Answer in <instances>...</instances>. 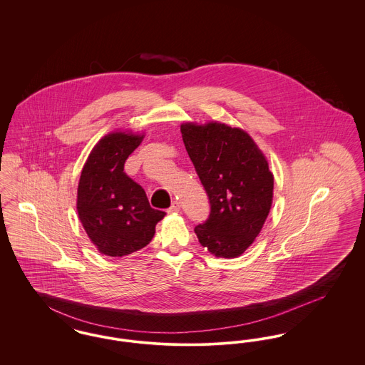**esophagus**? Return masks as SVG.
Returning <instances> with one entry per match:
<instances>
[{"mask_svg": "<svg viewBox=\"0 0 365 365\" xmlns=\"http://www.w3.org/2000/svg\"><path fill=\"white\" fill-rule=\"evenodd\" d=\"M180 210V202L175 201L173 202V205L168 208V213H178Z\"/></svg>", "mask_w": 365, "mask_h": 365, "instance_id": "1", "label": "esophagus"}]
</instances>
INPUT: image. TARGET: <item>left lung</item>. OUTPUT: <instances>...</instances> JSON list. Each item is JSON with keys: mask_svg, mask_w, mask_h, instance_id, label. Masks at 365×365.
Wrapping results in <instances>:
<instances>
[{"mask_svg": "<svg viewBox=\"0 0 365 365\" xmlns=\"http://www.w3.org/2000/svg\"><path fill=\"white\" fill-rule=\"evenodd\" d=\"M180 133L210 204L208 219L194 228L197 238L216 257H238L272 205L267 158L247 133L223 123H183Z\"/></svg>", "mask_w": 365, "mask_h": 365, "instance_id": "obj_1", "label": "left lung"}]
</instances>
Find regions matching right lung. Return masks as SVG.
Returning a JSON list of instances; mask_svg holds the SVG:
<instances>
[{
	"instance_id": "add662e5",
	"label": "right lung",
	"mask_w": 365,
	"mask_h": 365,
	"mask_svg": "<svg viewBox=\"0 0 365 365\" xmlns=\"http://www.w3.org/2000/svg\"><path fill=\"white\" fill-rule=\"evenodd\" d=\"M143 135L110 133L87 157L76 209L85 231L106 256L122 257L145 247L165 212L150 207L146 192L124 173V163Z\"/></svg>"
}]
</instances>
